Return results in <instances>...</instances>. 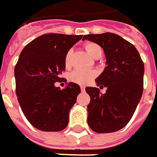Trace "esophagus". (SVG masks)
Returning a JSON list of instances; mask_svg holds the SVG:
<instances>
[{"instance_id":"obj_1","label":"esophagus","mask_w":157,"mask_h":157,"mask_svg":"<svg viewBox=\"0 0 157 157\" xmlns=\"http://www.w3.org/2000/svg\"><path fill=\"white\" fill-rule=\"evenodd\" d=\"M81 90H82V91L83 92V91L85 90V87H84V86H81Z\"/></svg>"}]
</instances>
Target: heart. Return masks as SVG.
Masks as SVG:
<instances>
[{
    "label": "heart",
    "mask_w": 157,
    "mask_h": 157,
    "mask_svg": "<svg viewBox=\"0 0 157 157\" xmlns=\"http://www.w3.org/2000/svg\"><path fill=\"white\" fill-rule=\"evenodd\" d=\"M84 48L87 53L95 59H99L102 56L103 50L102 48L94 42H86L84 44ZM72 59H73V49L67 50L65 53L64 59V64L65 68H70L72 66ZM97 75L96 71L94 70H82V69H75L71 72L68 75V79L70 82L77 83V84H87Z\"/></svg>",
    "instance_id": "heart-1"
}]
</instances>
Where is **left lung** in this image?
Here are the masks:
<instances>
[{"mask_svg":"<svg viewBox=\"0 0 157 157\" xmlns=\"http://www.w3.org/2000/svg\"><path fill=\"white\" fill-rule=\"evenodd\" d=\"M99 44L106 55L107 66L96 79V87H86L91 101L87 106L88 125L97 133H111L131 120L141 99L144 86V63L135 47L114 33L90 34L82 38Z\"/></svg>","mask_w":157,"mask_h":157,"instance_id":"1","label":"left lung"}]
</instances>
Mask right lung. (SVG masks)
Returning a JSON list of instances; mask_svg holds the SVG:
<instances>
[{
    "instance_id": "obj_1",
    "label": "right lung",
    "mask_w": 157,
    "mask_h": 157,
    "mask_svg": "<svg viewBox=\"0 0 157 157\" xmlns=\"http://www.w3.org/2000/svg\"><path fill=\"white\" fill-rule=\"evenodd\" d=\"M82 37L45 34L29 42L20 55L14 69L16 94L25 117L39 130L61 131L68 125L69 111L81 88L68 82L60 90L55 82L64 79L65 53Z\"/></svg>"
}]
</instances>
